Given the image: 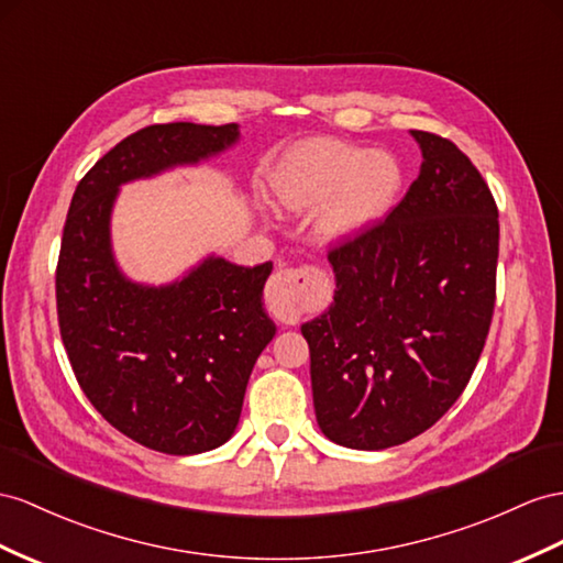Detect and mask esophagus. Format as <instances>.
Listing matches in <instances>:
<instances>
[{
	"label": "esophagus",
	"instance_id": "esophagus-1",
	"mask_svg": "<svg viewBox=\"0 0 563 563\" xmlns=\"http://www.w3.org/2000/svg\"><path fill=\"white\" fill-rule=\"evenodd\" d=\"M323 271L319 266H299V268H280L268 280L266 299L273 309L283 313L299 316L313 301L316 292L323 285Z\"/></svg>",
	"mask_w": 563,
	"mask_h": 563
}]
</instances>
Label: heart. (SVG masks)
<instances>
[{"instance_id": "heart-1", "label": "heart", "mask_w": 563, "mask_h": 563, "mask_svg": "<svg viewBox=\"0 0 563 563\" xmlns=\"http://www.w3.org/2000/svg\"><path fill=\"white\" fill-rule=\"evenodd\" d=\"M405 173L393 154L342 140H307L283 158L273 190L285 207H321L323 240H352L383 221L399 197Z\"/></svg>"}]
</instances>
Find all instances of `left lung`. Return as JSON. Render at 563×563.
<instances>
[{
  "label": "left lung",
  "mask_w": 563,
  "mask_h": 563,
  "mask_svg": "<svg viewBox=\"0 0 563 563\" xmlns=\"http://www.w3.org/2000/svg\"><path fill=\"white\" fill-rule=\"evenodd\" d=\"M411 135L419 178L383 221L330 247L335 301L301 325L316 421L352 450L438 423L466 390L495 311V197L454 142Z\"/></svg>",
  "instance_id": "1"
}]
</instances>
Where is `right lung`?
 <instances>
[{
    "instance_id": "right-lung-1",
    "label": "right lung",
    "mask_w": 563,
    "mask_h": 563,
    "mask_svg": "<svg viewBox=\"0 0 563 563\" xmlns=\"http://www.w3.org/2000/svg\"><path fill=\"white\" fill-rule=\"evenodd\" d=\"M235 123H162L128 135L70 199L56 313L80 390L123 435L164 454L216 450L233 435L258 354L276 335L262 305L273 264L209 256L178 283L128 280L111 254L119 187L235 144Z\"/></svg>"
}]
</instances>
